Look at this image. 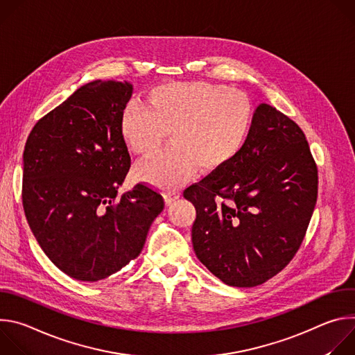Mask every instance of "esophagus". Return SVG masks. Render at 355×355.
I'll list each match as a JSON object with an SVG mask.
<instances>
[{
    "instance_id": "34e87169",
    "label": "esophagus",
    "mask_w": 355,
    "mask_h": 355,
    "mask_svg": "<svg viewBox=\"0 0 355 355\" xmlns=\"http://www.w3.org/2000/svg\"><path fill=\"white\" fill-rule=\"evenodd\" d=\"M180 198V192L178 191H168L164 193V199L166 204H173L174 200H177Z\"/></svg>"
}]
</instances>
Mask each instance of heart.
Instances as JSON below:
<instances>
[{
	"label": "heart",
	"instance_id": "1",
	"mask_svg": "<svg viewBox=\"0 0 355 355\" xmlns=\"http://www.w3.org/2000/svg\"><path fill=\"white\" fill-rule=\"evenodd\" d=\"M254 121L250 98L223 84L167 83L150 89L146 105L130 103L121 116L125 144L146 157L170 130L171 144L136 168V177L173 191L198 168L212 173L233 160L245 144Z\"/></svg>",
	"mask_w": 355,
	"mask_h": 355
}]
</instances>
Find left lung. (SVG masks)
<instances>
[{
  "mask_svg": "<svg viewBox=\"0 0 355 355\" xmlns=\"http://www.w3.org/2000/svg\"><path fill=\"white\" fill-rule=\"evenodd\" d=\"M318 166L305 133L261 104L240 153L189 185L198 260L230 286H257L295 257L318 200Z\"/></svg>",
  "mask_w": 355,
  "mask_h": 355,
  "instance_id": "8db88e82",
  "label": "left lung"
}]
</instances>
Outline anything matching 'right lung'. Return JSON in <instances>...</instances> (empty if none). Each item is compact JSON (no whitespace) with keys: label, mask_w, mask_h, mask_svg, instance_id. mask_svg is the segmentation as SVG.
Returning <instances> with one entry per match:
<instances>
[{"label":"right lung","mask_w":355,"mask_h":355,"mask_svg":"<svg viewBox=\"0 0 355 355\" xmlns=\"http://www.w3.org/2000/svg\"><path fill=\"white\" fill-rule=\"evenodd\" d=\"M132 84L96 80L40 118L24 150L22 205L44 254L69 277L95 282L135 260L164 209L144 182L118 196L130 168L119 123Z\"/></svg>","instance_id":"right-lung-1"}]
</instances>
